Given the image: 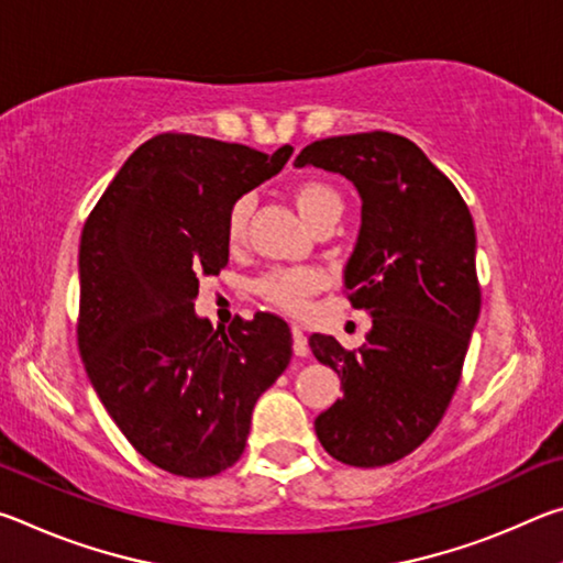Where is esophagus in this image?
<instances>
[{
  "label": "esophagus",
  "mask_w": 563,
  "mask_h": 563,
  "mask_svg": "<svg viewBox=\"0 0 563 563\" xmlns=\"http://www.w3.org/2000/svg\"><path fill=\"white\" fill-rule=\"evenodd\" d=\"M290 332H292V352L298 357H305L310 352V347H308V338L302 335V330L298 328V325H292L290 328Z\"/></svg>",
  "instance_id": "34e87169"
}]
</instances>
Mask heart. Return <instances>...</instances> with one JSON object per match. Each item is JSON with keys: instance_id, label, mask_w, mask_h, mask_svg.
<instances>
[{"instance_id": "heart-1", "label": "heart", "mask_w": 563, "mask_h": 563, "mask_svg": "<svg viewBox=\"0 0 563 563\" xmlns=\"http://www.w3.org/2000/svg\"><path fill=\"white\" fill-rule=\"evenodd\" d=\"M292 201L298 206L300 216L312 228L338 223L342 211H345V198L340 190L322 178H305L292 188ZM253 213V198L241 196L231 206L225 218V241L231 247L245 243L247 223H251ZM325 285V275L316 268H278L265 273L263 278L253 285L255 295H261L265 302L278 308L288 316H302L308 310V302L312 295L322 290Z\"/></svg>"}]
</instances>
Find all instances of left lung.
<instances>
[{
	"mask_svg": "<svg viewBox=\"0 0 563 563\" xmlns=\"http://www.w3.org/2000/svg\"><path fill=\"white\" fill-rule=\"evenodd\" d=\"M295 166L355 184L362 225L345 292L373 316L357 350L310 335L312 355L342 383V397L316 419L318 440L342 464H393L434 432L460 385L482 308L472 213L422 148L397 133L322 139Z\"/></svg>",
	"mask_w": 563,
	"mask_h": 563,
	"instance_id": "8db88e82",
	"label": "left lung"
}]
</instances>
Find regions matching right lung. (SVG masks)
<instances>
[{"label":"right lung","mask_w":563,"mask_h":563,"mask_svg":"<svg viewBox=\"0 0 563 563\" xmlns=\"http://www.w3.org/2000/svg\"><path fill=\"white\" fill-rule=\"evenodd\" d=\"M290 154L158 133L84 223V367L133 450L170 474L203 479L241 460L255 402L292 357L288 322L271 312L213 330L194 310L198 278L228 265L231 206Z\"/></svg>","instance_id":"1"}]
</instances>
